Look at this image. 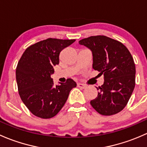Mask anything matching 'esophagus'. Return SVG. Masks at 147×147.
Here are the masks:
<instances>
[{
  "mask_svg": "<svg viewBox=\"0 0 147 147\" xmlns=\"http://www.w3.org/2000/svg\"><path fill=\"white\" fill-rule=\"evenodd\" d=\"M78 87H80V88H82V89H84L87 87V86H86L85 84H82V83H78Z\"/></svg>",
  "mask_w": 147,
  "mask_h": 147,
  "instance_id": "esophagus-1",
  "label": "esophagus"
}]
</instances>
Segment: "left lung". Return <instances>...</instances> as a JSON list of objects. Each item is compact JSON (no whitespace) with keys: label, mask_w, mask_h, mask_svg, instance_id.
<instances>
[{"label":"left lung","mask_w":147,"mask_h":147,"mask_svg":"<svg viewBox=\"0 0 147 147\" xmlns=\"http://www.w3.org/2000/svg\"><path fill=\"white\" fill-rule=\"evenodd\" d=\"M92 53V67L104 75L97 97L90 101L100 115L109 116L122 110L135 87L136 68L128 49L121 42L104 35L91 36L79 41Z\"/></svg>","instance_id":"1"}]
</instances>
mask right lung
Listing matches in <instances>:
<instances>
[{"instance_id":"1","label":"right lung","mask_w":147,"mask_h":147,"mask_svg":"<svg viewBox=\"0 0 147 147\" xmlns=\"http://www.w3.org/2000/svg\"><path fill=\"white\" fill-rule=\"evenodd\" d=\"M75 40L48 38L28 47L16 67V81L22 101L35 116L49 119L63 108L69 92L77 86L72 79L54 85L51 75L60 53Z\"/></svg>"}]
</instances>
